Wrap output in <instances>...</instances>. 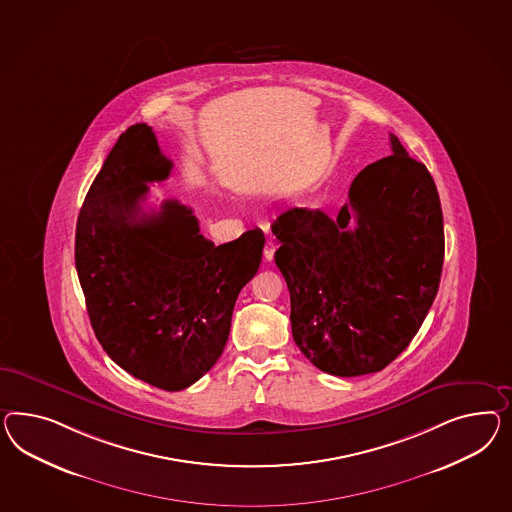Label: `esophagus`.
<instances>
[{
    "instance_id": "esophagus-1",
    "label": "esophagus",
    "mask_w": 512,
    "mask_h": 512,
    "mask_svg": "<svg viewBox=\"0 0 512 512\" xmlns=\"http://www.w3.org/2000/svg\"><path fill=\"white\" fill-rule=\"evenodd\" d=\"M263 253L266 261H272V259H274V253H276V242H274V238H268V240H266Z\"/></svg>"
}]
</instances>
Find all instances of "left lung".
<instances>
[{
    "mask_svg": "<svg viewBox=\"0 0 512 512\" xmlns=\"http://www.w3.org/2000/svg\"><path fill=\"white\" fill-rule=\"evenodd\" d=\"M389 141L393 154L361 169L335 218L296 207L272 223L294 343L333 376L382 371L410 345L440 287V195L425 164L397 136Z\"/></svg>",
    "mask_w": 512,
    "mask_h": 512,
    "instance_id": "8db88e82",
    "label": "left lung"
}]
</instances>
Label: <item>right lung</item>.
<instances>
[{"label": "right lung", "mask_w": 512, "mask_h": 512, "mask_svg": "<svg viewBox=\"0 0 512 512\" xmlns=\"http://www.w3.org/2000/svg\"><path fill=\"white\" fill-rule=\"evenodd\" d=\"M151 126H130L85 195L76 270L98 343L126 373L166 391L207 374L225 348L236 298L263 259L261 229L214 246L192 208L143 210L169 177Z\"/></svg>", "instance_id": "obj_1"}]
</instances>
